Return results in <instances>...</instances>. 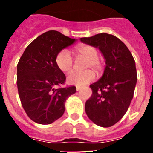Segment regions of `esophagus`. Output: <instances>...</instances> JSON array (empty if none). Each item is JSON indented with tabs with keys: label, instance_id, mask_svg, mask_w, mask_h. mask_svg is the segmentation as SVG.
I'll use <instances>...</instances> for the list:
<instances>
[{
	"label": "esophagus",
	"instance_id": "34e87169",
	"mask_svg": "<svg viewBox=\"0 0 153 153\" xmlns=\"http://www.w3.org/2000/svg\"><path fill=\"white\" fill-rule=\"evenodd\" d=\"M80 87H79V86H77V87H76V91H79V90H80Z\"/></svg>",
	"mask_w": 153,
	"mask_h": 153
}]
</instances>
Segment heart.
Masks as SVG:
<instances>
[{
    "label": "heart",
    "mask_w": 153,
    "mask_h": 153,
    "mask_svg": "<svg viewBox=\"0 0 153 153\" xmlns=\"http://www.w3.org/2000/svg\"><path fill=\"white\" fill-rule=\"evenodd\" d=\"M76 55L86 59V62L84 69H93L97 74L102 70V64L98 59L99 53L95 47L86 44H82L76 47ZM56 64L63 73H69L72 70L74 60L67 50H63L56 57ZM95 79V74L90 70L83 72H72L67 77V83L76 86H83L88 84Z\"/></svg>",
    "instance_id": "b5f03b06"
}]
</instances>
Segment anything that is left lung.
Listing matches in <instances>:
<instances>
[{"label": "left lung", "instance_id": "left-lung-1", "mask_svg": "<svg viewBox=\"0 0 153 153\" xmlns=\"http://www.w3.org/2000/svg\"><path fill=\"white\" fill-rule=\"evenodd\" d=\"M80 41L98 48L106 60L101 78L90 86L93 93L85 111L97 126H112L123 118L133 97L137 81L135 60L123 42L113 35L98 33Z\"/></svg>", "mask_w": 153, "mask_h": 153}]
</instances>
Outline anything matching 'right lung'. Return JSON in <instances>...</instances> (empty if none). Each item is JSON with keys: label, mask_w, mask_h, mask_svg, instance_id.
<instances>
[{"label": "right lung", "mask_w": 153, "mask_h": 153, "mask_svg": "<svg viewBox=\"0 0 153 153\" xmlns=\"http://www.w3.org/2000/svg\"><path fill=\"white\" fill-rule=\"evenodd\" d=\"M76 41L58 31H47L31 42L19 60V97L27 116L36 123L47 125L60 118L66 100L76 91L75 86L56 88L66 80L56 64V56Z\"/></svg>", "instance_id": "1"}]
</instances>
